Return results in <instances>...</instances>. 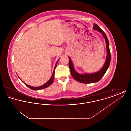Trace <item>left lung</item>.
Returning a JSON list of instances; mask_svg holds the SVG:
<instances>
[{
	"mask_svg": "<svg viewBox=\"0 0 131 131\" xmlns=\"http://www.w3.org/2000/svg\"><path fill=\"white\" fill-rule=\"evenodd\" d=\"M93 29L94 30L99 31L100 33H101L105 39L106 48V57L104 66L99 71L93 73L80 74L76 72V71L75 70L71 59L70 57H69V67L70 70V72L72 76L75 81L82 83H91L99 81L101 78L104 76V75L105 74L107 69L109 67L111 62V56L109 47V42L105 33L96 24H93Z\"/></svg>",
	"mask_w": 131,
	"mask_h": 131,
	"instance_id": "1",
	"label": "left lung"
}]
</instances>
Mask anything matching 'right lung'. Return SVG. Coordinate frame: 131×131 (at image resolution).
I'll return each instance as SVG.
<instances>
[{"instance_id":"right-lung-1","label":"right lung","mask_w":131,"mask_h":131,"mask_svg":"<svg viewBox=\"0 0 131 131\" xmlns=\"http://www.w3.org/2000/svg\"><path fill=\"white\" fill-rule=\"evenodd\" d=\"M58 60H59V59H58ZM58 60L56 61V65H55L54 68V70H53V73H52V75L51 77L50 78V80H49L48 81H47L46 83H45L44 84H43L42 85H41V86H38V87H33V86H30V85H27V84L25 83L24 81H22L21 80L19 77V79L21 81H22V82L25 84L26 86H27V87L30 88L32 90H40V89H44V88H47V87L50 86V85L52 83V82H53V81L54 78V71H55V69L56 68V65H57V63L58 62Z\"/></svg>"}]
</instances>
